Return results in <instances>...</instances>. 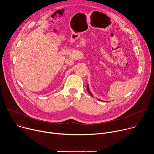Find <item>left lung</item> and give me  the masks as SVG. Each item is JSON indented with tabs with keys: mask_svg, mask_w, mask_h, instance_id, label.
Masks as SVG:
<instances>
[{
	"mask_svg": "<svg viewBox=\"0 0 154 154\" xmlns=\"http://www.w3.org/2000/svg\"><path fill=\"white\" fill-rule=\"evenodd\" d=\"M86 88H87V91H88V93L90 94V95H91L92 97H93V94H91V93L90 92V89H89V86H88V85H87ZM99 100H100V101H102V100H100V99H99Z\"/></svg>",
	"mask_w": 154,
	"mask_h": 154,
	"instance_id": "1",
	"label": "left lung"
}]
</instances>
